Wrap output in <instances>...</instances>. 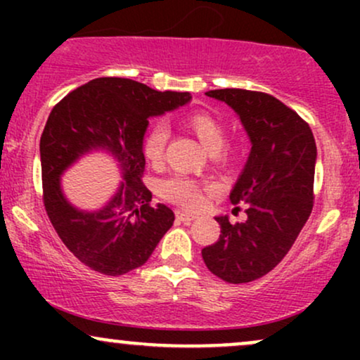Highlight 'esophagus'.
<instances>
[{
	"mask_svg": "<svg viewBox=\"0 0 360 360\" xmlns=\"http://www.w3.org/2000/svg\"><path fill=\"white\" fill-rule=\"evenodd\" d=\"M176 218H177V220H179V221L189 223V221H193L194 218H196V214L188 213V212H183V210H177V212H176Z\"/></svg>",
	"mask_w": 360,
	"mask_h": 360,
	"instance_id": "esophagus-1",
	"label": "esophagus"
}]
</instances>
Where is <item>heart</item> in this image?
Instances as JSON below:
<instances>
[{
  "instance_id": "obj_1",
  "label": "heart",
  "mask_w": 360,
  "mask_h": 360,
  "mask_svg": "<svg viewBox=\"0 0 360 360\" xmlns=\"http://www.w3.org/2000/svg\"><path fill=\"white\" fill-rule=\"evenodd\" d=\"M186 125L196 135L208 152H217L225 142V131L221 123L210 113H194L186 120ZM169 139V128L164 122H155L148 127L143 137L142 150L148 162L159 164L164 157L166 143ZM203 186H200L188 177L172 176L160 181L159 193L169 201L186 206V208H198L203 203Z\"/></svg>"
}]
</instances>
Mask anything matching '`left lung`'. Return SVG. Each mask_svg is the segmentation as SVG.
Wrapping results in <instances>:
<instances>
[{"label":"left lung","mask_w":360,"mask_h":360,"mask_svg":"<svg viewBox=\"0 0 360 360\" xmlns=\"http://www.w3.org/2000/svg\"><path fill=\"white\" fill-rule=\"evenodd\" d=\"M206 96L229 105L250 140V152L230 191L247 218L232 225L214 217L220 238L201 250L214 276L240 284L274 269L292 247L313 208L316 143L308 123L266 93L213 89Z\"/></svg>","instance_id":"1"}]
</instances>
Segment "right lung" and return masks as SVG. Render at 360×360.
Here are the masks:
<instances>
[{"mask_svg": "<svg viewBox=\"0 0 360 360\" xmlns=\"http://www.w3.org/2000/svg\"><path fill=\"white\" fill-rule=\"evenodd\" d=\"M189 101V93L98 77L69 93L49 115L40 137L45 210L64 245L93 271L122 276L143 266L172 226V210L152 206V193L142 183V143L148 120ZM94 151L117 162L122 183L106 204L84 210L65 196L61 176Z\"/></svg>", "mask_w": 360, "mask_h": 360, "instance_id": "1", "label": "right lung"}]
</instances>
